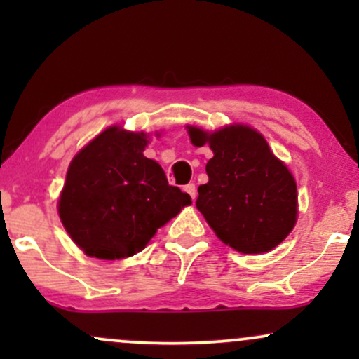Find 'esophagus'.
<instances>
[{
  "instance_id": "esophagus-1",
  "label": "esophagus",
  "mask_w": 359,
  "mask_h": 359,
  "mask_svg": "<svg viewBox=\"0 0 359 359\" xmlns=\"http://www.w3.org/2000/svg\"><path fill=\"white\" fill-rule=\"evenodd\" d=\"M184 191L189 194V196L192 197V201H196V197H197V189H196V185L194 184H187V185H184Z\"/></svg>"
}]
</instances>
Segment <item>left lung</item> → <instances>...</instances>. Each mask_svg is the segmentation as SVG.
Returning a JSON list of instances; mask_svg holds the SVG:
<instances>
[{"label": "left lung", "instance_id": "left-lung-1", "mask_svg": "<svg viewBox=\"0 0 359 359\" xmlns=\"http://www.w3.org/2000/svg\"><path fill=\"white\" fill-rule=\"evenodd\" d=\"M187 128L192 145L208 143L214 154L196 205L216 236L246 255L278 246L297 221V185L285 163L250 126H224L214 133Z\"/></svg>", "mask_w": 359, "mask_h": 359}]
</instances>
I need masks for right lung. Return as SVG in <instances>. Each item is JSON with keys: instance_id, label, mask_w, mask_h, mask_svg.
Wrapping results in <instances>:
<instances>
[{"instance_id": "obj_1", "label": "right lung", "mask_w": 359, "mask_h": 359, "mask_svg": "<svg viewBox=\"0 0 359 359\" xmlns=\"http://www.w3.org/2000/svg\"><path fill=\"white\" fill-rule=\"evenodd\" d=\"M145 133L111 126L74 156L59 199V216L86 255L133 257L156 229L192 204L168 185L163 168L143 155Z\"/></svg>"}]
</instances>
